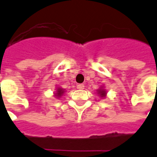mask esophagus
I'll return each mask as SVG.
<instances>
[{"mask_svg":"<svg viewBox=\"0 0 157 157\" xmlns=\"http://www.w3.org/2000/svg\"><path fill=\"white\" fill-rule=\"evenodd\" d=\"M77 88L78 90H83L85 88V85H83V84H79V85H77Z\"/></svg>","mask_w":157,"mask_h":157,"instance_id":"1","label":"esophagus"}]
</instances>
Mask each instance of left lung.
Returning <instances> with one entry per match:
<instances>
[{
    "mask_svg": "<svg viewBox=\"0 0 157 157\" xmlns=\"http://www.w3.org/2000/svg\"><path fill=\"white\" fill-rule=\"evenodd\" d=\"M99 93H100V96H101V97H105V90H99Z\"/></svg>",
    "mask_w": 157,
    "mask_h": 157,
    "instance_id": "obj_1",
    "label": "left lung"
}]
</instances>
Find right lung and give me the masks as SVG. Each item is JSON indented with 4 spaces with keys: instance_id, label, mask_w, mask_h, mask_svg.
Wrapping results in <instances>:
<instances>
[{
    "instance_id": "1",
    "label": "right lung",
    "mask_w": 157,
    "mask_h": 157,
    "mask_svg": "<svg viewBox=\"0 0 157 157\" xmlns=\"http://www.w3.org/2000/svg\"><path fill=\"white\" fill-rule=\"evenodd\" d=\"M62 93H63V90H62L58 89V90H57V93H56V96H58V97H60Z\"/></svg>"
}]
</instances>
